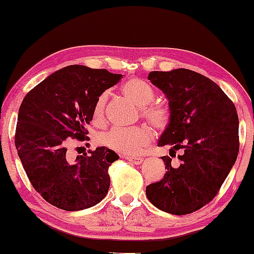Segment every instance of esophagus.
I'll return each mask as SVG.
<instances>
[{
  "mask_svg": "<svg viewBox=\"0 0 254 254\" xmlns=\"http://www.w3.org/2000/svg\"><path fill=\"white\" fill-rule=\"evenodd\" d=\"M130 163H133L135 165H140L143 163V158L142 157H126Z\"/></svg>",
  "mask_w": 254,
  "mask_h": 254,
  "instance_id": "1",
  "label": "esophagus"
}]
</instances>
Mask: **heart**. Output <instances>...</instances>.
Listing matches in <instances>:
<instances>
[{
	"label": "heart",
	"instance_id": "b5f03b06",
	"mask_svg": "<svg viewBox=\"0 0 254 254\" xmlns=\"http://www.w3.org/2000/svg\"><path fill=\"white\" fill-rule=\"evenodd\" d=\"M123 93L128 100L141 109L145 121L155 129H164L168 126L170 113L165 106L151 104L155 98V90L150 84L140 78H131L125 82ZM107 99L104 92L97 98L93 106V117L102 119ZM150 130L144 126L138 127H113L99 135V143L123 155H135L142 147L150 141Z\"/></svg>",
	"mask_w": 254,
	"mask_h": 254
}]
</instances>
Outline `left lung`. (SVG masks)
<instances>
[{"mask_svg":"<svg viewBox=\"0 0 254 254\" xmlns=\"http://www.w3.org/2000/svg\"><path fill=\"white\" fill-rule=\"evenodd\" d=\"M148 78L169 100V124L158 145H170L171 157L182 154L176 167L163 156L164 178L148 185L145 194L166 213H193L214 199L237 159V111L216 83L190 69L151 71Z\"/></svg>","mask_w":254,"mask_h":254,"instance_id":"obj_1","label":"left lung"}]
</instances>
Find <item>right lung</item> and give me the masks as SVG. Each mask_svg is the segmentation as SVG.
Returning <instances> with one entry per match:
<instances>
[{
    "label": "right lung",
    "instance_id": "obj_1",
    "mask_svg": "<svg viewBox=\"0 0 254 254\" xmlns=\"http://www.w3.org/2000/svg\"><path fill=\"white\" fill-rule=\"evenodd\" d=\"M121 77L106 69L68 65L34 86L20 104L15 135L20 162L34 190L60 209H86L109 192V166L119 156L98 147L74 158L68 149L75 138L88 140L85 126L97 98Z\"/></svg>",
    "mask_w": 254,
    "mask_h": 254
}]
</instances>
